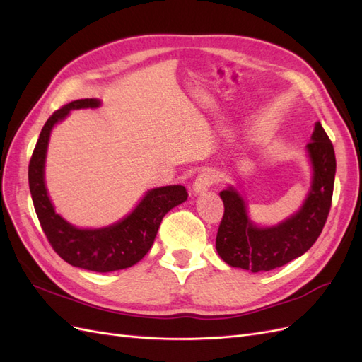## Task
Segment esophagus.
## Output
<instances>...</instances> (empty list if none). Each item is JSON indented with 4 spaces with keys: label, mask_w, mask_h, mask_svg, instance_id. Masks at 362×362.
<instances>
[{
    "label": "esophagus",
    "mask_w": 362,
    "mask_h": 362,
    "mask_svg": "<svg viewBox=\"0 0 362 362\" xmlns=\"http://www.w3.org/2000/svg\"><path fill=\"white\" fill-rule=\"evenodd\" d=\"M216 180H217V174L214 171L208 170V171L200 173L192 183L194 194H205L211 188V185L216 183Z\"/></svg>",
    "instance_id": "34e87169"
}]
</instances>
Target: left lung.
Instances as JSON below:
<instances>
[{"mask_svg": "<svg viewBox=\"0 0 362 362\" xmlns=\"http://www.w3.org/2000/svg\"><path fill=\"white\" fill-rule=\"evenodd\" d=\"M305 156L310 165L309 191L300 209L275 225H257L249 216L246 199L234 185L220 192L225 214L216 249L225 263L267 272L301 257L317 242L329 216L337 173L333 145L320 122H315Z\"/></svg>", "mask_w": 362, "mask_h": 362, "instance_id": "left-lung-1", "label": "left lung"}]
</instances>
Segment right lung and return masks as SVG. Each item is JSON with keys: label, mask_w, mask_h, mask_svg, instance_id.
<instances>
[{"label": "right lung", "mask_w": 362, "mask_h": 362, "mask_svg": "<svg viewBox=\"0 0 362 362\" xmlns=\"http://www.w3.org/2000/svg\"><path fill=\"white\" fill-rule=\"evenodd\" d=\"M99 99H78L54 111L42 127L29 165V188L33 206L52 247L69 264L91 272L127 269L150 251L162 218L188 199L182 185L148 189L125 217L102 228H78L54 211L45 187V159L52 129L73 110L99 108Z\"/></svg>", "instance_id": "1"}]
</instances>
